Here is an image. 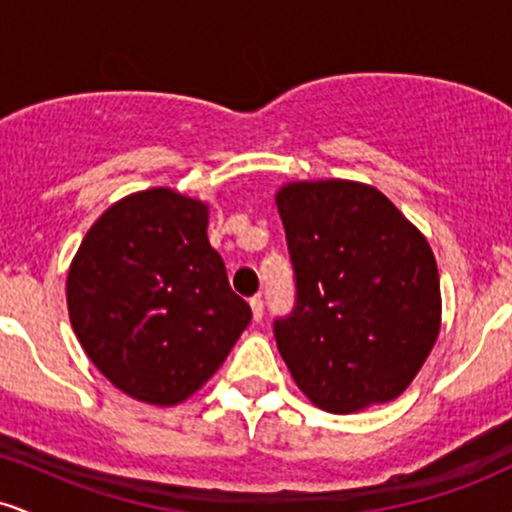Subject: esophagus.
Returning <instances> with one entry per match:
<instances>
[{
    "instance_id": "1",
    "label": "esophagus",
    "mask_w": 512,
    "mask_h": 512,
    "mask_svg": "<svg viewBox=\"0 0 512 512\" xmlns=\"http://www.w3.org/2000/svg\"><path fill=\"white\" fill-rule=\"evenodd\" d=\"M250 308H252V317H255V322H260L262 315H264V301H262V296H252V298H250Z\"/></svg>"
}]
</instances>
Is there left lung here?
<instances>
[{
  "label": "left lung",
  "instance_id": "8db88e82",
  "mask_svg": "<svg viewBox=\"0 0 512 512\" xmlns=\"http://www.w3.org/2000/svg\"><path fill=\"white\" fill-rule=\"evenodd\" d=\"M276 209L296 308L274 322V337L296 385L330 414L397 399L440 332L438 264L424 233L354 180L289 182Z\"/></svg>",
  "mask_w": 512,
  "mask_h": 512
}]
</instances>
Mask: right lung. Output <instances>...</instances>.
<instances>
[{"label":"right lung","mask_w":512,"mask_h":512,"mask_svg":"<svg viewBox=\"0 0 512 512\" xmlns=\"http://www.w3.org/2000/svg\"><path fill=\"white\" fill-rule=\"evenodd\" d=\"M209 207L170 187L98 216L67 274L74 334L105 378L139 402L195 395L250 325L207 238Z\"/></svg>","instance_id":"1"}]
</instances>
